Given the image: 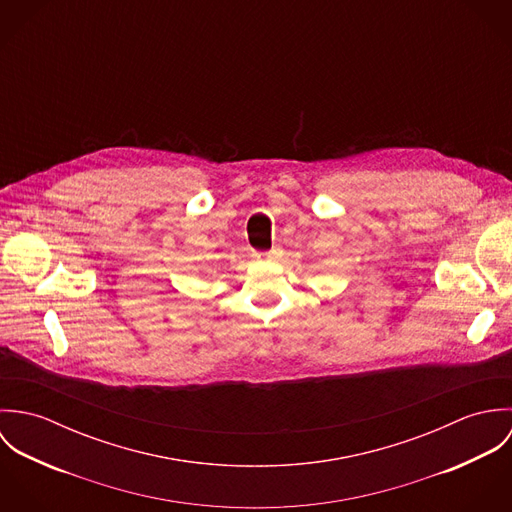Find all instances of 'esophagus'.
<instances>
[{
    "label": "esophagus",
    "instance_id": "1",
    "mask_svg": "<svg viewBox=\"0 0 512 512\" xmlns=\"http://www.w3.org/2000/svg\"><path fill=\"white\" fill-rule=\"evenodd\" d=\"M254 256L258 260H274V258H278V252L276 250H260V252H254Z\"/></svg>",
    "mask_w": 512,
    "mask_h": 512
}]
</instances>
